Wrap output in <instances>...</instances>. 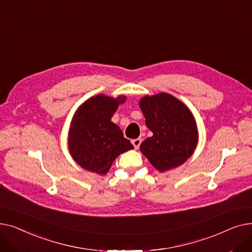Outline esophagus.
Instances as JSON below:
<instances>
[{
  "instance_id": "esophagus-1",
  "label": "esophagus",
  "mask_w": 252,
  "mask_h": 252,
  "mask_svg": "<svg viewBox=\"0 0 252 252\" xmlns=\"http://www.w3.org/2000/svg\"><path fill=\"white\" fill-rule=\"evenodd\" d=\"M141 142H142V140L141 139H134V140H131V144L134 145V147H135V149H139V147H140V145H141Z\"/></svg>"
}]
</instances>
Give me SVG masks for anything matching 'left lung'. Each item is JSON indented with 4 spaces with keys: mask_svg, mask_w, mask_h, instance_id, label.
Wrapping results in <instances>:
<instances>
[{
    "mask_svg": "<svg viewBox=\"0 0 252 252\" xmlns=\"http://www.w3.org/2000/svg\"><path fill=\"white\" fill-rule=\"evenodd\" d=\"M145 123L153 136L147 138L140 150L160 173L176 168L194 153L199 135L191 110L181 100L167 93L140 99Z\"/></svg>",
    "mask_w": 252,
    "mask_h": 252,
    "instance_id": "left-lung-1",
    "label": "left lung"
}]
</instances>
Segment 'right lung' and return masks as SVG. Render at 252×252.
Wrapping results in <instances>:
<instances>
[{
	"mask_svg": "<svg viewBox=\"0 0 252 252\" xmlns=\"http://www.w3.org/2000/svg\"><path fill=\"white\" fill-rule=\"evenodd\" d=\"M126 97L99 94L76 109L68 130V149L73 160L84 169L100 176L108 173L118 155L134 149L123 130L111 122Z\"/></svg>",
	"mask_w": 252,
	"mask_h": 252,
	"instance_id": "add662e5",
	"label": "right lung"
}]
</instances>
